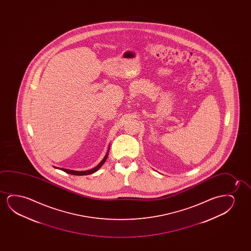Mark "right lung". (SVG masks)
Returning a JSON list of instances; mask_svg holds the SVG:
<instances>
[{
	"label": "right lung",
	"mask_w": 251,
	"mask_h": 251,
	"mask_svg": "<svg viewBox=\"0 0 251 251\" xmlns=\"http://www.w3.org/2000/svg\"><path fill=\"white\" fill-rule=\"evenodd\" d=\"M108 153H109V150L107 151L106 155L104 156V158H103V160L100 162L99 165H97L96 167H94V168L92 169V170H89V171H85V172H76V171H71V170H68V169H63V168H59L60 170H62L63 172H67V173H69V174H71V175H76V176H84V175H90V174H93L94 172H96L102 166V165L104 164V162L106 161L107 157H108Z\"/></svg>",
	"instance_id": "add662e5"
}]
</instances>
